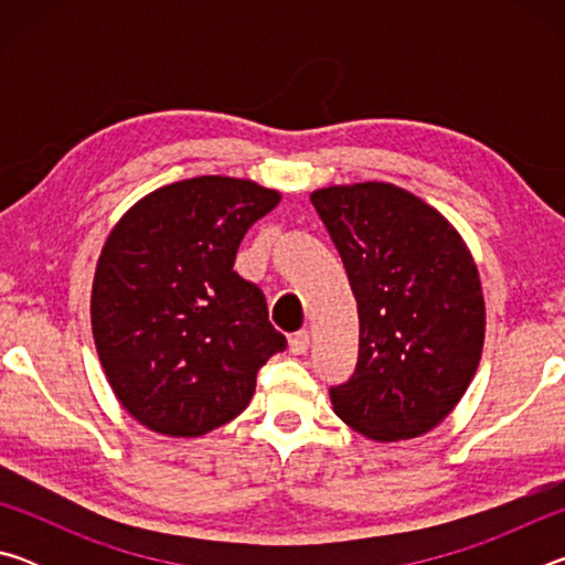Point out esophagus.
<instances>
[{
  "instance_id": "esophagus-1",
  "label": "esophagus",
  "mask_w": 565,
  "mask_h": 565,
  "mask_svg": "<svg viewBox=\"0 0 565 565\" xmlns=\"http://www.w3.org/2000/svg\"><path fill=\"white\" fill-rule=\"evenodd\" d=\"M309 343H311V333L301 329L289 339V349H291V353H296V356H301V353L309 351Z\"/></svg>"
}]
</instances>
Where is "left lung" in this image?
<instances>
[{
	"mask_svg": "<svg viewBox=\"0 0 565 565\" xmlns=\"http://www.w3.org/2000/svg\"><path fill=\"white\" fill-rule=\"evenodd\" d=\"M359 303V361L333 386L337 416L371 441L424 436L478 369L486 303L471 252L411 191L363 181L311 194Z\"/></svg>",
	"mask_w": 565,
	"mask_h": 565,
	"instance_id": "left-lung-1",
	"label": "left lung"
}]
</instances>
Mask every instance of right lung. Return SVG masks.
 <instances>
[{
  "instance_id": "1",
  "label": "right lung",
  "mask_w": 565,
  "mask_h": 565,
  "mask_svg": "<svg viewBox=\"0 0 565 565\" xmlns=\"http://www.w3.org/2000/svg\"><path fill=\"white\" fill-rule=\"evenodd\" d=\"M281 202L252 179L196 177L151 191L104 242L92 333L119 404L151 431L196 438L248 406L286 337L234 271L254 222Z\"/></svg>"
}]
</instances>
